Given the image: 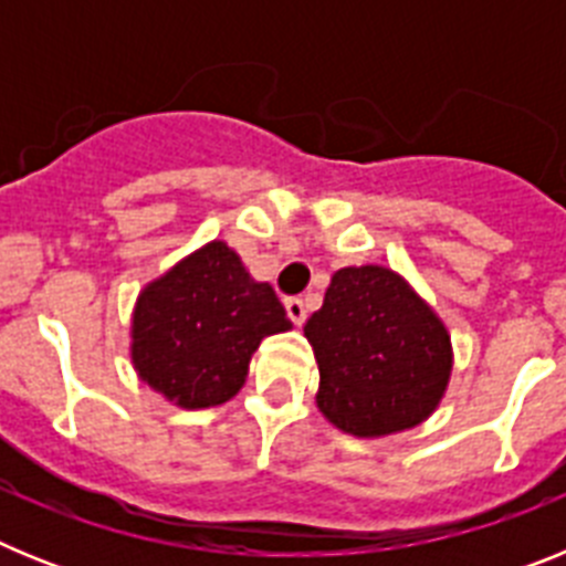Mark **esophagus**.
<instances>
[{
    "label": "esophagus",
    "instance_id": "34e87169",
    "mask_svg": "<svg viewBox=\"0 0 566 566\" xmlns=\"http://www.w3.org/2000/svg\"><path fill=\"white\" fill-rule=\"evenodd\" d=\"M286 312H289V317H292L294 326H303V323H306V317H308L306 300H303V297H289L286 300Z\"/></svg>",
    "mask_w": 566,
    "mask_h": 566
}]
</instances>
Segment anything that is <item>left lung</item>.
Segmentation results:
<instances>
[{"label":"left lung","instance_id":"1","mask_svg":"<svg viewBox=\"0 0 566 566\" xmlns=\"http://www.w3.org/2000/svg\"><path fill=\"white\" fill-rule=\"evenodd\" d=\"M303 332L319 368L317 408L339 431L388 437L437 411L451 377V337L391 269H339Z\"/></svg>","mask_w":566,"mask_h":566}]
</instances>
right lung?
Returning <instances> with one entry per match:
<instances>
[{
	"instance_id": "right-lung-1",
	"label": "right lung",
	"mask_w": 566,
	"mask_h": 566,
	"mask_svg": "<svg viewBox=\"0 0 566 566\" xmlns=\"http://www.w3.org/2000/svg\"><path fill=\"white\" fill-rule=\"evenodd\" d=\"M289 328L274 289L254 283L238 254L212 240L142 292L133 365L169 402L209 408L243 388L260 339Z\"/></svg>"
}]
</instances>
